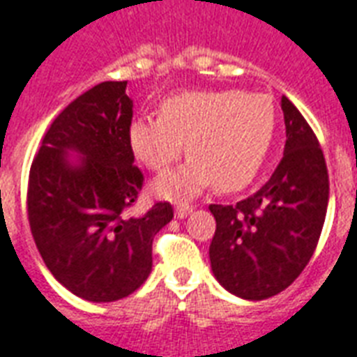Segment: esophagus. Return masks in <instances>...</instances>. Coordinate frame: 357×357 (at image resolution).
Wrapping results in <instances>:
<instances>
[{
  "instance_id": "34e87169",
  "label": "esophagus",
  "mask_w": 357,
  "mask_h": 357,
  "mask_svg": "<svg viewBox=\"0 0 357 357\" xmlns=\"http://www.w3.org/2000/svg\"><path fill=\"white\" fill-rule=\"evenodd\" d=\"M190 211H192V206H190V204H178V206H176V215H178L179 219L187 217Z\"/></svg>"
}]
</instances>
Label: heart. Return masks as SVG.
Instances as JSON below:
<instances>
[{"mask_svg": "<svg viewBox=\"0 0 357 357\" xmlns=\"http://www.w3.org/2000/svg\"><path fill=\"white\" fill-rule=\"evenodd\" d=\"M159 116L132 119L127 142L151 172L172 167L187 144L189 162L153 183L165 198L190 197L211 183L219 192L245 189L266 165L277 129L271 97L241 89L183 91L162 100Z\"/></svg>", "mask_w": 357, "mask_h": 357, "instance_id": "obj_1", "label": "heart"}]
</instances>
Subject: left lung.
Returning a JSON list of instances; mask_svg holds the SVG:
<instances>
[{
    "label": "left lung",
    "mask_w": 357,
    "mask_h": 357,
    "mask_svg": "<svg viewBox=\"0 0 357 357\" xmlns=\"http://www.w3.org/2000/svg\"><path fill=\"white\" fill-rule=\"evenodd\" d=\"M287 144L262 189L236 206L211 204L217 228L209 260L217 281L243 299L282 292L305 269L330 198L324 151L311 125L282 97Z\"/></svg>",
    "instance_id": "1"
}]
</instances>
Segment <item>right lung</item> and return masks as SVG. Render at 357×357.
Masks as SVG:
<instances>
[{
  "label": "right lung",
  "mask_w": 357,
  "mask_h": 357,
  "mask_svg": "<svg viewBox=\"0 0 357 357\" xmlns=\"http://www.w3.org/2000/svg\"><path fill=\"white\" fill-rule=\"evenodd\" d=\"M127 82H102L76 97L43 136L29 168L27 219L50 273L88 301L127 298L151 271L155 234L172 221L170 202L125 217L144 174L127 142ZM69 151L82 155L78 165Z\"/></svg>",
  "instance_id": "right-lung-1"
}]
</instances>
